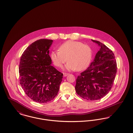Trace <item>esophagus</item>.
<instances>
[{"mask_svg":"<svg viewBox=\"0 0 133 133\" xmlns=\"http://www.w3.org/2000/svg\"><path fill=\"white\" fill-rule=\"evenodd\" d=\"M63 76H67L68 74H69V73H65V72H63Z\"/></svg>","mask_w":133,"mask_h":133,"instance_id":"34e87169","label":"esophagus"}]
</instances>
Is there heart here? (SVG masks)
<instances>
[{
    "instance_id": "obj_1",
    "label": "heart",
    "mask_w": 133,
    "mask_h": 133,
    "mask_svg": "<svg viewBox=\"0 0 133 133\" xmlns=\"http://www.w3.org/2000/svg\"><path fill=\"white\" fill-rule=\"evenodd\" d=\"M59 50L52 51L51 57L54 65L59 68H61L67 60L66 65L67 70L81 71L89 66L91 60V49L79 41H66L59 46Z\"/></svg>"
}]
</instances>
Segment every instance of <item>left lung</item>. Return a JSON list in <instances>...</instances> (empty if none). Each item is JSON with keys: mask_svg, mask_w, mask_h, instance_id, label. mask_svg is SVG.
Instances as JSON below:
<instances>
[{"mask_svg": "<svg viewBox=\"0 0 133 133\" xmlns=\"http://www.w3.org/2000/svg\"><path fill=\"white\" fill-rule=\"evenodd\" d=\"M100 50L90 67L77 76L75 87L77 94L88 100H97L111 90L117 72L113 51L101 42L92 39Z\"/></svg>", "mask_w": 133, "mask_h": 133, "instance_id": "1", "label": "left lung"}]
</instances>
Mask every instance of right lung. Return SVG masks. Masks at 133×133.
I'll list each match as a JSON object with an SVG mask.
<instances>
[{
	"instance_id": "add662e5",
	"label": "right lung",
	"mask_w": 133,
	"mask_h": 133,
	"mask_svg": "<svg viewBox=\"0 0 133 133\" xmlns=\"http://www.w3.org/2000/svg\"><path fill=\"white\" fill-rule=\"evenodd\" d=\"M52 40L41 39L34 42L21 57L20 83L32 100L44 103L57 95L63 73L51 65L49 49Z\"/></svg>"
}]
</instances>
